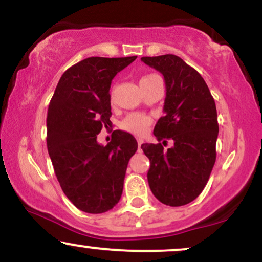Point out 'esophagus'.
<instances>
[{
    "mask_svg": "<svg viewBox=\"0 0 262 262\" xmlns=\"http://www.w3.org/2000/svg\"><path fill=\"white\" fill-rule=\"evenodd\" d=\"M144 143V141H143V139H138V151H141V148H140V146H141V144H143Z\"/></svg>",
    "mask_w": 262,
    "mask_h": 262,
    "instance_id": "obj_1",
    "label": "esophagus"
}]
</instances>
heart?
<instances>
[{
    "instance_id": "1",
    "label": "heart",
    "mask_w": 262,
    "mask_h": 262,
    "mask_svg": "<svg viewBox=\"0 0 262 262\" xmlns=\"http://www.w3.org/2000/svg\"><path fill=\"white\" fill-rule=\"evenodd\" d=\"M156 75H146V76L141 77L140 83L146 82V81L151 80L152 77H155ZM111 98L113 101V92L111 93ZM151 124V118L146 114L143 113H130L125 117L122 121V128L124 130L129 132V133H133L135 135H143L146 133L149 125Z\"/></svg>"
}]
</instances>
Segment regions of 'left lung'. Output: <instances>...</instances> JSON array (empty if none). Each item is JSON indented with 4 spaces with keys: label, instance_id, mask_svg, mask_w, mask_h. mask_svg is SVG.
Segmentation results:
<instances>
[{
    "label": "left lung",
    "instance_id": "obj_1",
    "mask_svg": "<svg viewBox=\"0 0 262 262\" xmlns=\"http://www.w3.org/2000/svg\"><path fill=\"white\" fill-rule=\"evenodd\" d=\"M141 61L161 73L166 85L165 116L154 135L159 141L173 140L167 150L161 143L141 145L150 160V189L166 206H185L200 196L214 166L219 132L214 98L203 77L179 56H144Z\"/></svg>",
    "mask_w": 262,
    "mask_h": 262
}]
</instances>
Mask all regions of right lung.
<instances>
[{
    "label": "right lung",
    "instance_id": "obj_1",
    "mask_svg": "<svg viewBox=\"0 0 262 262\" xmlns=\"http://www.w3.org/2000/svg\"><path fill=\"white\" fill-rule=\"evenodd\" d=\"M137 56H92L69 68L60 77L47 117V145L56 179L66 197L86 213L112 209L123 192L129 159L138 143L132 134L114 130L106 146L97 143L108 128L113 77Z\"/></svg>",
    "mask_w": 262,
    "mask_h": 262
}]
</instances>
